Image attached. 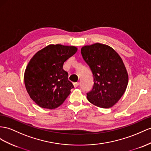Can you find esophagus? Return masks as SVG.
<instances>
[{
  "label": "esophagus",
  "mask_w": 151,
  "mask_h": 151,
  "mask_svg": "<svg viewBox=\"0 0 151 151\" xmlns=\"http://www.w3.org/2000/svg\"><path fill=\"white\" fill-rule=\"evenodd\" d=\"M78 85H79V83H78V82H75V83H73V86H74V87H75V88L78 87Z\"/></svg>",
  "instance_id": "34e87169"
}]
</instances>
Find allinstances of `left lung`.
Instances as JSON below:
<instances>
[{
    "mask_svg": "<svg viewBox=\"0 0 151 151\" xmlns=\"http://www.w3.org/2000/svg\"><path fill=\"white\" fill-rule=\"evenodd\" d=\"M81 53L94 76L93 88L87 93L88 101L103 109L113 106L124 94L128 83L121 57L110 46L101 43L84 46Z\"/></svg>",
    "mask_w": 151,
    "mask_h": 151,
    "instance_id": "obj_1",
    "label": "left lung"
}]
</instances>
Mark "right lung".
<instances>
[{
	"mask_svg": "<svg viewBox=\"0 0 151 151\" xmlns=\"http://www.w3.org/2000/svg\"><path fill=\"white\" fill-rule=\"evenodd\" d=\"M77 50L74 46L50 45L30 59L25 71L24 82L30 98L39 106L55 109L70 94L74 86L68 80L63 64Z\"/></svg>",
	"mask_w": 151,
	"mask_h": 151,
	"instance_id": "add662e5",
	"label": "right lung"
}]
</instances>
